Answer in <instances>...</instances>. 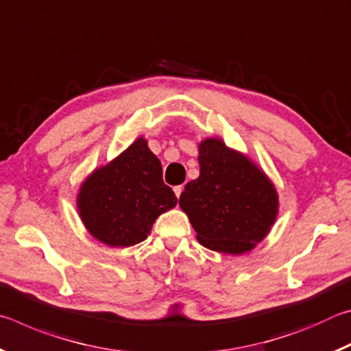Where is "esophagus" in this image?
<instances>
[{
  "label": "esophagus",
  "instance_id": "1",
  "mask_svg": "<svg viewBox=\"0 0 351 351\" xmlns=\"http://www.w3.org/2000/svg\"><path fill=\"white\" fill-rule=\"evenodd\" d=\"M182 190H184V187H182V186H176V187H173V192H175V195H176V198H180V197H181Z\"/></svg>",
  "mask_w": 351,
  "mask_h": 351
}]
</instances>
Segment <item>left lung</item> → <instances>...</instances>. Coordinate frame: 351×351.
<instances>
[{"mask_svg": "<svg viewBox=\"0 0 351 351\" xmlns=\"http://www.w3.org/2000/svg\"><path fill=\"white\" fill-rule=\"evenodd\" d=\"M199 176L184 187L180 207L212 251L241 255L269 234L278 215V193L268 175L245 153L206 138L198 145Z\"/></svg>", "mask_w": 351, "mask_h": 351, "instance_id": "left-lung-1", "label": "left lung"}]
</instances>
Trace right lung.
I'll list each match as a JSON object with an SVG mask.
<instances>
[{"instance_id":"right-lung-1","label":"right lung","mask_w":351,"mask_h":351,"mask_svg":"<svg viewBox=\"0 0 351 351\" xmlns=\"http://www.w3.org/2000/svg\"><path fill=\"white\" fill-rule=\"evenodd\" d=\"M162 165L144 136L80 184L75 204L85 229L110 247L144 241L161 213L176 206Z\"/></svg>"}]
</instances>
